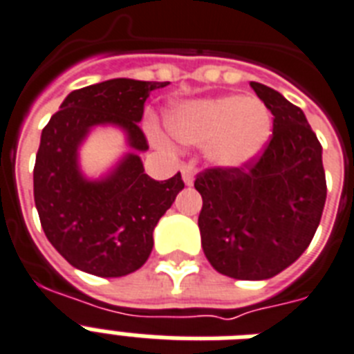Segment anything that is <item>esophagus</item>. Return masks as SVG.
Returning <instances> with one entry per match:
<instances>
[{"mask_svg": "<svg viewBox=\"0 0 354 354\" xmlns=\"http://www.w3.org/2000/svg\"><path fill=\"white\" fill-rule=\"evenodd\" d=\"M182 178H183V183L187 187H191L194 183V165L192 163H183L182 165Z\"/></svg>", "mask_w": 354, "mask_h": 354, "instance_id": "esophagus-1", "label": "esophagus"}]
</instances>
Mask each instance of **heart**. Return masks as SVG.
I'll return each mask as SVG.
<instances>
[{
	"instance_id": "obj_1",
	"label": "heart",
	"mask_w": 354,
	"mask_h": 354,
	"mask_svg": "<svg viewBox=\"0 0 354 354\" xmlns=\"http://www.w3.org/2000/svg\"><path fill=\"white\" fill-rule=\"evenodd\" d=\"M163 120L176 142L205 143L207 160L227 171L247 167L271 136L269 109L257 97L236 94L172 103Z\"/></svg>"
}]
</instances>
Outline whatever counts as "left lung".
<instances>
[{"instance_id": "1", "label": "left lung", "mask_w": 354, "mask_h": 354, "mask_svg": "<svg viewBox=\"0 0 354 354\" xmlns=\"http://www.w3.org/2000/svg\"><path fill=\"white\" fill-rule=\"evenodd\" d=\"M272 112V138L257 163L207 169L194 187L202 247L218 272L234 280H267L306 251L326 205L322 145L301 109L251 82Z\"/></svg>"}]
</instances>
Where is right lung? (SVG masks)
<instances>
[{
	"label": "right lung",
	"instance_id": "add662e5",
	"mask_svg": "<svg viewBox=\"0 0 354 354\" xmlns=\"http://www.w3.org/2000/svg\"><path fill=\"white\" fill-rule=\"evenodd\" d=\"M167 85L116 77L73 91L43 129L34 202L48 242L80 271L102 278L138 271L152 251L154 227L183 189L180 172L156 182L140 158L149 149L138 127L143 103ZM97 127L120 128L129 151L102 177L91 178L79 151Z\"/></svg>",
	"mask_w": 354,
	"mask_h": 354
}]
</instances>
